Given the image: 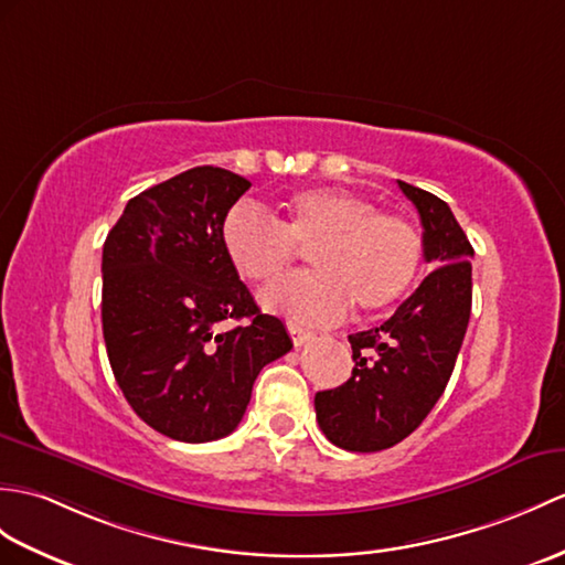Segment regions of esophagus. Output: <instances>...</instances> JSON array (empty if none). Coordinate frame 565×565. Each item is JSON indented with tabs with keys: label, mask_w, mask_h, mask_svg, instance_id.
<instances>
[{
	"label": "esophagus",
	"mask_w": 565,
	"mask_h": 565,
	"mask_svg": "<svg viewBox=\"0 0 565 565\" xmlns=\"http://www.w3.org/2000/svg\"><path fill=\"white\" fill-rule=\"evenodd\" d=\"M288 334H291L296 347H303L306 342H310V339H312V332L303 330V327H298V324H288Z\"/></svg>",
	"instance_id": "1"
}]
</instances>
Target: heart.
<instances>
[{"label": "heart", "mask_w": 565, "mask_h": 565, "mask_svg": "<svg viewBox=\"0 0 565 565\" xmlns=\"http://www.w3.org/2000/svg\"><path fill=\"white\" fill-rule=\"evenodd\" d=\"M284 221L250 202L233 204L221 221V245L233 269L255 284L277 281L300 247H312L315 271L262 294L269 310L300 324L342 320L351 303L361 315L383 312L412 291L424 238L409 218L377 212L342 188H310L284 200Z\"/></svg>", "instance_id": "b5f03b06"}]
</instances>
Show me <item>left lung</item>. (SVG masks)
I'll return each instance as SVG.
<instances>
[{
    "instance_id": "obj_1",
    "label": "left lung",
    "mask_w": 565,
    "mask_h": 565,
    "mask_svg": "<svg viewBox=\"0 0 565 565\" xmlns=\"http://www.w3.org/2000/svg\"><path fill=\"white\" fill-rule=\"evenodd\" d=\"M433 269L390 320L349 334L353 371L344 385L315 395L327 440L351 452L392 448L422 426L452 375L471 312V257L460 223L440 196L409 182Z\"/></svg>"
}]
</instances>
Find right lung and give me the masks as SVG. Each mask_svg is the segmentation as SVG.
<instances>
[{"instance_id":"right-lung-1","label":"right lung","mask_w":565,"mask_h":565,"mask_svg":"<svg viewBox=\"0 0 565 565\" xmlns=\"http://www.w3.org/2000/svg\"><path fill=\"white\" fill-rule=\"evenodd\" d=\"M247 190L226 168H190L129 200L103 245L110 369L141 422L173 440L233 433L259 371L294 347L223 253L221 221Z\"/></svg>"}]
</instances>
